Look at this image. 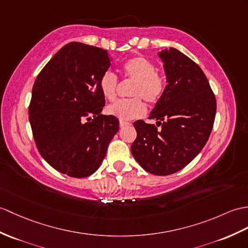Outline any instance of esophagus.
<instances>
[{"instance_id":"1","label":"esophagus","mask_w":248,"mask_h":248,"mask_svg":"<svg viewBox=\"0 0 248 248\" xmlns=\"http://www.w3.org/2000/svg\"><path fill=\"white\" fill-rule=\"evenodd\" d=\"M131 124L128 123V122H124V120H120L119 122V126L120 128H124V126H126V125H130Z\"/></svg>"}]
</instances>
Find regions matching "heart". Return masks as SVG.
Returning <instances> with one entry per match:
<instances>
[{
    "mask_svg": "<svg viewBox=\"0 0 248 248\" xmlns=\"http://www.w3.org/2000/svg\"><path fill=\"white\" fill-rule=\"evenodd\" d=\"M123 68L125 77L135 81L130 93L134 98L115 101L108 107L107 112L122 120H131L146 113V106L140 98L152 105L156 103L164 94L166 83L162 75L156 72L154 63L143 57L129 59ZM117 86L118 78L114 73L107 71L101 75L99 88L108 100H113L116 97Z\"/></svg>",
    "mask_w": 248,
    "mask_h": 248,
    "instance_id": "b5f03b06",
    "label": "heart"
}]
</instances>
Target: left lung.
Masks as SVG:
<instances>
[{
    "mask_svg": "<svg viewBox=\"0 0 248 248\" xmlns=\"http://www.w3.org/2000/svg\"><path fill=\"white\" fill-rule=\"evenodd\" d=\"M164 63L167 85L149 119L137 120V136L131 152L136 162L155 175H169L186 167L208 140L217 102L201 67L176 48L158 53Z\"/></svg>",
    "mask_w": 248,
    "mask_h": 248,
    "instance_id": "left-lung-1",
    "label": "left lung"
}]
</instances>
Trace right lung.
<instances>
[{
    "label": "right lung",
    "mask_w": 248,
    "mask_h": 248,
    "mask_svg": "<svg viewBox=\"0 0 248 248\" xmlns=\"http://www.w3.org/2000/svg\"><path fill=\"white\" fill-rule=\"evenodd\" d=\"M110 65L107 50L72 42L33 83L28 108L33 140L41 156L63 174H93L119 129L116 117L100 114L106 100L99 79Z\"/></svg>",
    "instance_id": "1"
}]
</instances>
